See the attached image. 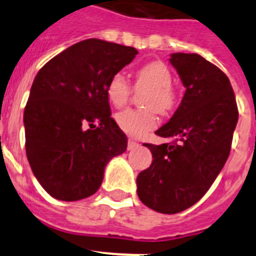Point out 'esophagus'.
Listing matches in <instances>:
<instances>
[{"label":"esophagus","instance_id":"esophagus-1","mask_svg":"<svg viewBox=\"0 0 256 256\" xmlns=\"http://www.w3.org/2000/svg\"><path fill=\"white\" fill-rule=\"evenodd\" d=\"M138 146V142H136L134 140L130 138L128 140V150H133V148H136Z\"/></svg>","mask_w":256,"mask_h":256}]
</instances>
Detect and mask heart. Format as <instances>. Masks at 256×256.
<instances>
[{"label":"heart","mask_w":256,"mask_h":256,"mask_svg":"<svg viewBox=\"0 0 256 256\" xmlns=\"http://www.w3.org/2000/svg\"><path fill=\"white\" fill-rule=\"evenodd\" d=\"M134 88L146 92L142 96L144 110L126 108L118 112L115 116L118 126L128 134H144L158 123L155 108L159 112H168L176 105V92L172 88V74L169 69L160 61H151L136 70ZM132 92L130 82L122 73H116L110 78L106 87L108 101L115 108H122L126 104Z\"/></svg>","instance_id":"b5f03b06"}]
</instances>
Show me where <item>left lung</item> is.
Returning a JSON list of instances; mask_svg holds the SVG:
<instances>
[{
    "mask_svg": "<svg viewBox=\"0 0 256 256\" xmlns=\"http://www.w3.org/2000/svg\"><path fill=\"white\" fill-rule=\"evenodd\" d=\"M186 92L180 105L156 134L172 142L144 144L152 162L137 177V194L162 214L188 209L206 194L228 159L238 120L230 79L198 54H172Z\"/></svg>",
    "mask_w": 256,
    "mask_h": 256,
    "instance_id": "1",
    "label": "left lung"
}]
</instances>
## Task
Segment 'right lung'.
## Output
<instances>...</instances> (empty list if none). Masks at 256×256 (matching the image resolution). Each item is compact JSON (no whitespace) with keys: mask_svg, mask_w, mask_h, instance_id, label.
Here are the masks:
<instances>
[{"mask_svg":"<svg viewBox=\"0 0 256 256\" xmlns=\"http://www.w3.org/2000/svg\"><path fill=\"white\" fill-rule=\"evenodd\" d=\"M138 51L86 40L47 62L36 76L24 110L32 172L52 198L76 201L100 188L108 162L126 150L110 115L106 87Z\"/></svg>","mask_w":256,"mask_h":256,"instance_id":"obj_1","label":"right lung"}]
</instances>
